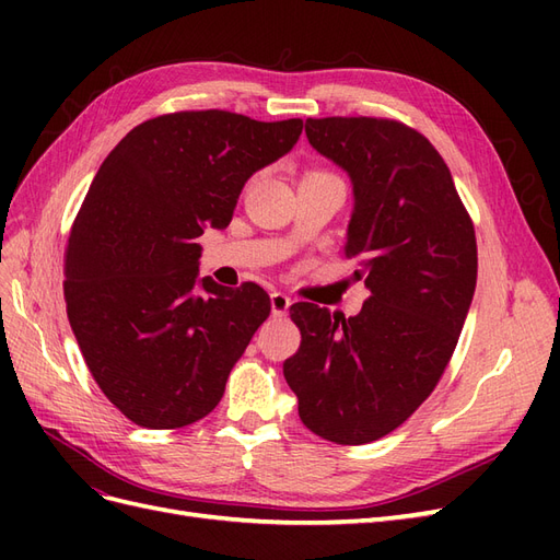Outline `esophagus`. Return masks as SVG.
Wrapping results in <instances>:
<instances>
[{
  "label": "esophagus",
  "mask_w": 560,
  "mask_h": 560,
  "mask_svg": "<svg viewBox=\"0 0 560 560\" xmlns=\"http://www.w3.org/2000/svg\"><path fill=\"white\" fill-rule=\"evenodd\" d=\"M290 306H292V299L287 296V294H282V292H273V294H270V311H273L276 317L287 315V311H290Z\"/></svg>",
  "instance_id": "esophagus-1"
}]
</instances>
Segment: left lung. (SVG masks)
Returning <instances> with one entry per match:
<instances>
[{
  "label": "left lung",
  "instance_id": "1",
  "mask_svg": "<svg viewBox=\"0 0 560 560\" xmlns=\"http://www.w3.org/2000/svg\"><path fill=\"white\" fill-rule=\"evenodd\" d=\"M306 135L350 177L346 257L371 296L354 317L294 303L301 346L282 371L303 425L360 446L397 430L442 378L477 287V238L448 165L418 130L329 116L308 118Z\"/></svg>",
  "mask_w": 560,
  "mask_h": 560
}]
</instances>
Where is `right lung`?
Here are the masks:
<instances>
[{"instance_id": "1", "label": "right lung", "mask_w": 560, "mask_h": 560, "mask_svg": "<svg viewBox=\"0 0 560 560\" xmlns=\"http://www.w3.org/2000/svg\"><path fill=\"white\" fill-rule=\"evenodd\" d=\"M301 130V118L163 114L100 165L65 249L67 317L95 383L135 425H191L222 399L270 299L254 282L200 280L196 241L229 226L245 182Z\"/></svg>"}]
</instances>
